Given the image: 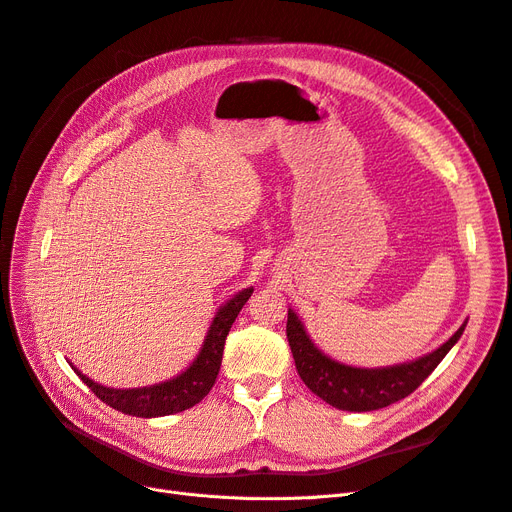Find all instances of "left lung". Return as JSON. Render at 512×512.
Returning <instances> with one entry per match:
<instances>
[{
    "label": "left lung",
    "instance_id": "8db88e82",
    "mask_svg": "<svg viewBox=\"0 0 512 512\" xmlns=\"http://www.w3.org/2000/svg\"><path fill=\"white\" fill-rule=\"evenodd\" d=\"M463 329H466V322L446 344L421 356V359L380 369L350 367L329 359L327 354H322L314 346L292 309H288L286 335L294 365H297L299 376L309 391L337 410L371 412L391 406L395 401L414 393L431 371L440 365L448 350L457 344Z\"/></svg>",
    "mask_w": 512,
    "mask_h": 512
}]
</instances>
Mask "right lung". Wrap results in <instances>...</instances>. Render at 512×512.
<instances>
[{"mask_svg": "<svg viewBox=\"0 0 512 512\" xmlns=\"http://www.w3.org/2000/svg\"><path fill=\"white\" fill-rule=\"evenodd\" d=\"M254 288H245L239 294H235L228 303H224L218 314H215L209 333L205 337V344L200 348L198 356L192 361V365L179 374L173 380H166L162 384L143 386V389H111V386H102L81 374L79 369L72 365V369L79 374V378L89 386L98 399L111 408L141 418H153V416H166L177 414L196 406L203 399L211 386L215 384V378L220 374L222 354L226 335L232 327V322L239 316L241 307L245 301L252 297Z\"/></svg>", "mask_w": 512, "mask_h": 512, "instance_id": "right-lung-1", "label": "right lung"}]
</instances>
